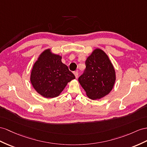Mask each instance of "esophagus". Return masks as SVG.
Wrapping results in <instances>:
<instances>
[{"instance_id": "34e87169", "label": "esophagus", "mask_w": 147, "mask_h": 147, "mask_svg": "<svg viewBox=\"0 0 147 147\" xmlns=\"http://www.w3.org/2000/svg\"><path fill=\"white\" fill-rule=\"evenodd\" d=\"M74 74L75 75V77H76V78H78V71H74Z\"/></svg>"}]
</instances>
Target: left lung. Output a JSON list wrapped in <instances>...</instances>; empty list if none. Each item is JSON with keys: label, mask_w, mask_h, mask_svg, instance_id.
<instances>
[{"label": "left lung", "mask_w": 147, "mask_h": 147, "mask_svg": "<svg viewBox=\"0 0 147 147\" xmlns=\"http://www.w3.org/2000/svg\"><path fill=\"white\" fill-rule=\"evenodd\" d=\"M86 69L78 81L90 99H99L109 93L115 81V73L107 55L96 49L87 58Z\"/></svg>", "instance_id": "left-lung-1"}]
</instances>
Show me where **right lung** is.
I'll list each match as a JSON object with an SVG mask.
<instances>
[{
    "label": "right lung",
    "mask_w": 147,
    "mask_h": 147,
    "mask_svg": "<svg viewBox=\"0 0 147 147\" xmlns=\"http://www.w3.org/2000/svg\"><path fill=\"white\" fill-rule=\"evenodd\" d=\"M74 78L68 67L61 62V56L52 54L48 49L41 54L33 65L30 81L40 94L53 98L58 96L67 82Z\"/></svg>",
    "instance_id": "1"
}]
</instances>
